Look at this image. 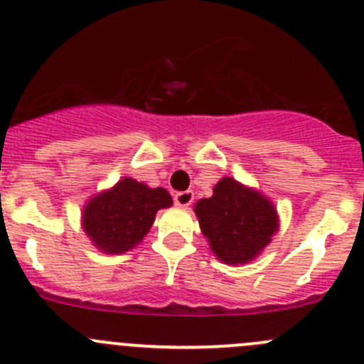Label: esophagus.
I'll use <instances>...</instances> for the list:
<instances>
[{
	"label": "esophagus",
	"mask_w": 364,
	"mask_h": 364,
	"mask_svg": "<svg viewBox=\"0 0 364 364\" xmlns=\"http://www.w3.org/2000/svg\"><path fill=\"white\" fill-rule=\"evenodd\" d=\"M174 203L181 208H188L193 203V192L192 190H185V192L174 193Z\"/></svg>",
	"instance_id": "esophagus-1"
}]
</instances>
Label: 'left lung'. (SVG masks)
Wrapping results in <instances>:
<instances>
[{
	"label": "left lung",
	"instance_id": "obj_1",
	"mask_svg": "<svg viewBox=\"0 0 364 364\" xmlns=\"http://www.w3.org/2000/svg\"><path fill=\"white\" fill-rule=\"evenodd\" d=\"M196 215L213 254L228 264L252 261L279 228L274 204L232 178H222L213 196L196 204Z\"/></svg>",
	"mask_w": 364,
	"mask_h": 364
}]
</instances>
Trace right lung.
Segmentation results:
<instances>
[{"label":"right lung","mask_w":364,"mask_h":364,"mask_svg":"<svg viewBox=\"0 0 364 364\" xmlns=\"http://www.w3.org/2000/svg\"><path fill=\"white\" fill-rule=\"evenodd\" d=\"M172 206L165 188H149L124 178L110 190L97 193L83 208V229L94 245L107 254H122L144 240L156 211Z\"/></svg>","instance_id":"1"}]
</instances>
